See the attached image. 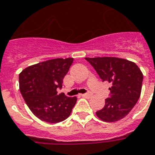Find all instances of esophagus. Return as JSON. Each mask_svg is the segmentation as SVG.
<instances>
[{
	"label": "esophagus",
	"mask_w": 155,
	"mask_h": 155,
	"mask_svg": "<svg viewBox=\"0 0 155 155\" xmlns=\"http://www.w3.org/2000/svg\"><path fill=\"white\" fill-rule=\"evenodd\" d=\"M83 97H85V98H88V97H92V94L91 92H87V93H84V94H82L81 95Z\"/></svg>",
	"instance_id": "obj_1"
}]
</instances>
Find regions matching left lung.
<instances>
[{"label":"left lung","mask_w":155,"mask_h":155,"mask_svg":"<svg viewBox=\"0 0 155 155\" xmlns=\"http://www.w3.org/2000/svg\"><path fill=\"white\" fill-rule=\"evenodd\" d=\"M100 78L110 83L109 98L97 116L106 122L122 119L132 110L139 99L143 75L136 63L115 57L85 58Z\"/></svg>","instance_id":"left-lung-1"}]
</instances>
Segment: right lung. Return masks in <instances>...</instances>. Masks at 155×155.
<instances>
[{
  "label": "right lung",
  "instance_id": "right-lung-1",
  "mask_svg": "<svg viewBox=\"0 0 155 155\" xmlns=\"http://www.w3.org/2000/svg\"><path fill=\"white\" fill-rule=\"evenodd\" d=\"M73 58H54L30 66L19 74V88L30 111L48 123L63 121L70 116L77 98L58 95Z\"/></svg>",
  "mask_w": 155,
  "mask_h": 155
}]
</instances>
